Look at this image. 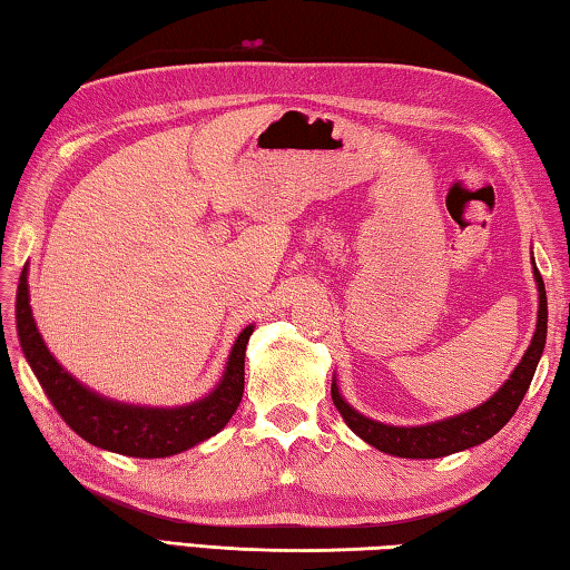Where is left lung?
<instances>
[{
	"label": "left lung",
	"mask_w": 570,
	"mask_h": 570,
	"mask_svg": "<svg viewBox=\"0 0 570 570\" xmlns=\"http://www.w3.org/2000/svg\"><path fill=\"white\" fill-rule=\"evenodd\" d=\"M533 276L538 284V324L533 332V340L523 354V360L510 374V380L500 387L493 397L488 402L478 404L455 417L430 422V424H417V428H397V424H384L377 420L364 417L362 412L344 402L336 387V380H332V400L334 407L340 410L344 422L350 424L354 435H360L366 445L377 448L387 455L394 458H412V460H432V458H445L452 452L475 448L480 442H485L500 432L513 417L515 410L523 402L525 392L530 387V380H533L535 366L540 362V354H543L546 346V334H548V298H546V286L543 278H540L538 268L533 264Z\"/></svg>",
	"instance_id": "obj_1"
}]
</instances>
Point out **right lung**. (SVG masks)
<instances>
[{
	"mask_svg": "<svg viewBox=\"0 0 570 570\" xmlns=\"http://www.w3.org/2000/svg\"><path fill=\"white\" fill-rule=\"evenodd\" d=\"M250 332H254V326L248 324L238 334L234 350L228 354L224 377L204 400L183 404V407H140V404L102 397V394L77 382L50 354L40 330H37L30 306L27 268L19 276L17 286L19 344H22V352L32 366L35 377L40 380L47 400L90 445L128 458L178 455V452L214 438L216 432L226 428L240 404V397H244V360Z\"/></svg>",
	"mask_w": 570,
	"mask_h": 570,
	"instance_id": "right-lung-1",
	"label": "right lung"
}]
</instances>
